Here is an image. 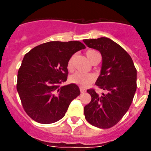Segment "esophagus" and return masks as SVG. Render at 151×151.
Returning a JSON list of instances; mask_svg holds the SVG:
<instances>
[{
    "instance_id": "esophagus-1",
    "label": "esophagus",
    "mask_w": 151,
    "mask_h": 151,
    "mask_svg": "<svg viewBox=\"0 0 151 151\" xmlns=\"http://www.w3.org/2000/svg\"><path fill=\"white\" fill-rule=\"evenodd\" d=\"M80 91H81V93H82V94H83V93H85L86 91H85V89L83 88L80 87Z\"/></svg>"
}]
</instances>
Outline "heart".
Here are the masks:
<instances>
[{"label": "heart", "mask_w": 151, "mask_h": 151, "mask_svg": "<svg viewBox=\"0 0 151 151\" xmlns=\"http://www.w3.org/2000/svg\"><path fill=\"white\" fill-rule=\"evenodd\" d=\"M97 52L95 50H88L86 52V56H87L88 59L89 61H91L93 58V55ZM74 67V57H71L69 58V61L67 63V69L69 71H72ZM70 82H73L76 85H79L81 86H88L90 85L91 82H94V76L92 74L90 73H85L82 72H76L74 74H73L69 78Z\"/></svg>", "instance_id": "1"}]
</instances>
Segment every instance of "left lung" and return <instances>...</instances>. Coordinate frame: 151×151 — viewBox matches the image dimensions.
Here are the masks:
<instances>
[{
    "label": "left lung",
    "instance_id": "left-lung-1",
    "mask_svg": "<svg viewBox=\"0 0 151 151\" xmlns=\"http://www.w3.org/2000/svg\"><path fill=\"white\" fill-rule=\"evenodd\" d=\"M88 47L99 50L102 66L96 85L104 90L101 95L88 89L91 101L84 108L86 120L100 129H109L123 117L137 88V70L132 57L120 45L105 37L85 39Z\"/></svg>",
    "mask_w": 151,
    "mask_h": 151
}]
</instances>
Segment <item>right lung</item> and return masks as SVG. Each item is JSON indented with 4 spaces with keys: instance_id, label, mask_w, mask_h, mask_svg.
<instances>
[{
    "instance_id": "1",
    "label": "right lung",
    "mask_w": 151,
    "mask_h": 151,
    "mask_svg": "<svg viewBox=\"0 0 151 151\" xmlns=\"http://www.w3.org/2000/svg\"><path fill=\"white\" fill-rule=\"evenodd\" d=\"M85 48L80 41H49L24 56L17 75V89L23 109L33 120L50 124L65 116L80 90L76 84L60 85L67 79L69 58Z\"/></svg>"
}]
</instances>
